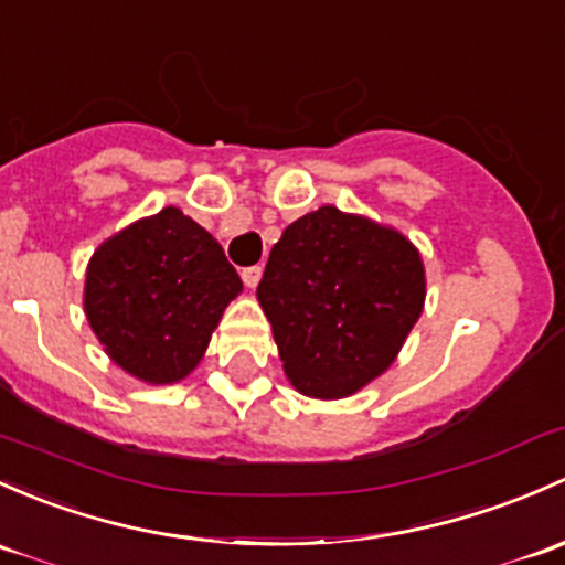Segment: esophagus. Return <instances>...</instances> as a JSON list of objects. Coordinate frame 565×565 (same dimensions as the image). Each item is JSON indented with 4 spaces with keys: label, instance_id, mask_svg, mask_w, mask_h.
I'll return each instance as SVG.
<instances>
[{
    "label": "esophagus",
    "instance_id": "1",
    "mask_svg": "<svg viewBox=\"0 0 565 565\" xmlns=\"http://www.w3.org/2000/svg\"><path fill=\"white\" fill-rule=\"evenodd\" d=\"M241 278H243V284H246L248 289H254L259 284V278H263V267H259V265L246 267V270L241 273Z\"/></svg>",
    "mask_w": 565,
    "mask_h": 565
}]
</instances>
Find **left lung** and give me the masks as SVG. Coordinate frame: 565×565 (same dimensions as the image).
Here are the masks:
<instances>
[{
	"mask_svg": "<svg viewBox=\"0 0 565 565\" xmlns=\"http://www.w3.org/2000/svg\"><path fill=\"white\" fill-rule=\"evenodd\" d=\"M257 300L289 384L338 401L382 376L417 324L423 254L395 227L322 205L284 230Z\"/></svg>",
	"mask_w": 565,
	"mask_h": 565,
	"instance_id": "8db88e82",
	"label": "left lung"
}]
</instances>
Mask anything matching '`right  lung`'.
<instances>
[{
  "mask_svg": "<svg viewBox=\"0 0 565 565\" xmlns=\"http://www.w3.org/2000/svg\"><path fill=\"white\" fill-rule=\"evenodd\" d=\"M243 281L224 248L181 207H162L99 243L83 311L105 354L146 384H175L203 360Z\"/></svg>",
  "mask_w": 565,
  "mask_h": 565,
  "instance_id": "add662e5",
  "label": "right lung"
}]
</instances>
